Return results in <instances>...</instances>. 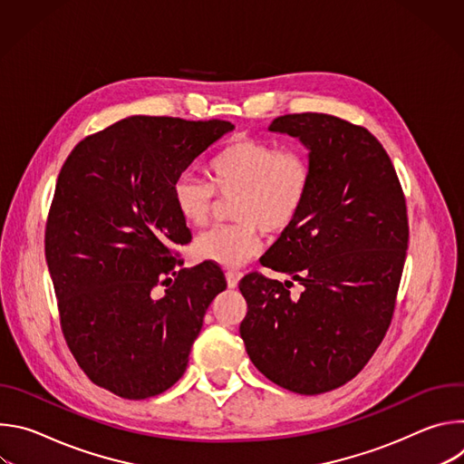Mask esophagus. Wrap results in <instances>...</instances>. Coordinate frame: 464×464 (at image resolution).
Returning <instances> with one entry per match:
<instances>
[{
	"instance_id": "esophagus-1",
	"label": "esophagus",
	"mask_w": 464,
	"mask_h": 464,
	"mask_svg": "<svg viewBox=\"0 0 464 464\" xmlns=\"http://www.w3.org/2000/svg\"><path fill=\"white\" fill-rule=\"evenodd\" d=\"M240 277H242V274H240V272H233V270L226 272V281H227V286H229V288H235V286L238 285Z\"/></svg>"
}]
</instances>
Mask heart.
<instances>
[{"label":"heart","mask_w":464,"mask_h":464,"mask_svg":"<svg viewBox=\"0 0 464 464\" xmlns=\"http://www.w3.org/2000/svg\"><path fill=\"white\" fill-rule=\"evenodd\" d=\"M209 181L183 172L172 185V202L190 227H204L217 208V192L233 198L231 224L215 226L194 240V255L238 268L258 251L260 231L283 233L301 215L310 190V165L297 150L251 136L231 138L211 160Z\"/></svg>","instance_id":"obj_1"}]
</instances>
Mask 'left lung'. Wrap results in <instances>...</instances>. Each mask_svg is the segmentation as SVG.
I'll list each match as a JSON object with an SVG mask.
<instances>
[{
    "label": "left lung",
    "instance_id": "8db88e82",
    "mask_svg": "<svg viewBox=\"0 0 464 464\" xmlns=\"http://www.w3.org/2000/svg\"><path fill=\"white\" fill-rule=\"evenodd\" d=\"M270 131L308 149L310 190L297 220L262 255V266L297 280L247 274L240 336L274 383L319 394L353 380L382 343L410 240L406 198L380 141L326 113H288Z\"/></svg>",
    "mask_w": 464,
    "mask_h": 464
}]
</instances>
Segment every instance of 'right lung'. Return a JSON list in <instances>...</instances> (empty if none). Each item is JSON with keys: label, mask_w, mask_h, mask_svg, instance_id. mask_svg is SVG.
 Segmentation results:
<instances>
[{"label": "right lung", "mask_w": 464, "mask_h": 464, "mask_svg": "<svg viewBox=\"0 0 464 464\" xmlns=\"http://www.w3.org/2000/svg\"><path fill=\"white\" fill-rule=\"evenodd\" d=\"M233 128L126 117L82 140L58 174L45 260L60 326L86 376L121 399H150L183 376L204 315L227 286L215 262L179 268L174 247L190 231L172 185Z\"/></svg>", "instance_id": "add662e5"}]
</instances>
